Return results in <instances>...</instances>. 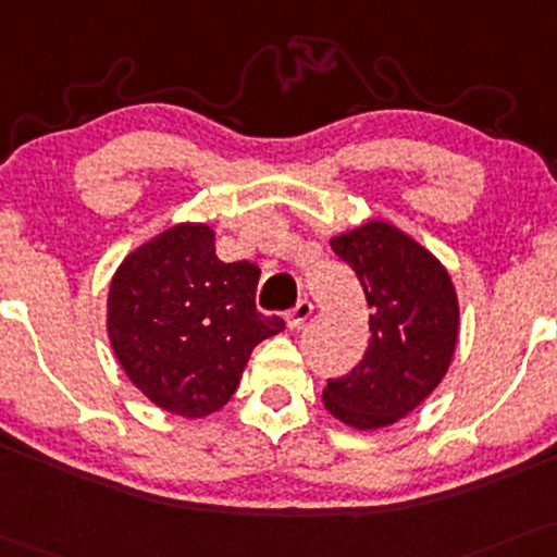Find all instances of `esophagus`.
<instances>
[{"mask_svg": "<svg viewBox=\"0 0 557 557\" xmlns=\"http://www.w3.org/2000/svg\"><path fill=\"white\" fill-rule=\"evenodd\" d=\"M313 313V304L308 298H300L296 306L290 308V311L285 313V321H287V326H290V330H300V326H304V321L311 317Z\"/></svg>", "mask_w": 557, "mask_h": 557, "instance_id": "esophagus-1", "label": "esophagus"}]
</instances>
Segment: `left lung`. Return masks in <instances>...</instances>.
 Returning <instances> with one entry per match:
<instances>
[{
	"instance_id": "1",
	"label": "left lung",
	"mask_w": 557,
	"mask_h": 557,
	"mask_svg": "<svg viewBox=\"0 0 557 557\" xmlns=\"http://www.w3.org/2000/svg\"><path fill=\"white\" fill-rule=\"evenodd\" d=\"M332 251L363 285L371 339L321 399L337 420L373 431L410 414L444 379L459 334L457 293L433 253L381 220L332 238Z\"/></svg>"
}]
</instances>
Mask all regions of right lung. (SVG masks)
<instances>
[{"mask_svg": "<svg viewBox=\"0 0 557 557\" xmlns=\"http://www.w3.org/2000/svg\"><path fill=\"white\" fill-rule=\"evenodd\" d=\"M257 264L218 259L207 225H176L132 251L109 293V337L132 384L181 418L220 410L253 347L285 330L257 311Z\"/></svg>", "mask_w": 557, "mask_h": 557, "instance_id": "right-lung-1", "label": "right lung"}]
</instances>
